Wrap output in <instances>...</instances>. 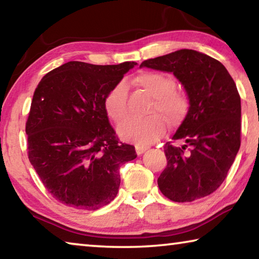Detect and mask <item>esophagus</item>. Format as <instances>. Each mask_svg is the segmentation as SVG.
<instances>
[{
    "mask_svg": "<svg viewBox=\"0 0 259 259\" xmlns=\"http://www.w3.org/2000/svg\"><path fill=\"white\" fill-rule=\"evenodd\" d=\"M148 147L146 146H139V145H136V153H137L138 155H142L144 152L147 151Z\"/></svg>",
    "mask_w": 259,
    "mask_h": 259,
    "instance_id": "obj_1",
    "label": "esophagus"
}]
</instances>
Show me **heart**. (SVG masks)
Here are the masks:
<instances>
[{"mask_svg": "<svg viewBox=\"0 0 259 259\" xmlns=\"http://www.w3.org/2000/svg\"><path fill=\"white\" fill-rule=\"evenodd\" d=\"M131 83L153 98L146 119H128L119 125L117 133L125 142L147 146L159 140L165 133V122L170 126L179 124L190 106L187 96L177 90V82L171 75L161 72H144L135 76ZM109 120L119 123L128 115L126 87L117 83L107 94L104 102Z\"/></svg>", "mask_w": 259, "mask_h": 259, "instance_id": "obj_1", "label": "heart"}]
</instances>
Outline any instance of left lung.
I'll use <instances>...</instances> for the list:
<instances>
[{
  "mask_svg": "<svg viewBox=\"0 0 259 259\" xmlns=\"http://www.w3.org/2000/svg\"><path fill=\"white\" fill-rule=\"evenodd\" d=\"M171 72L185 88L190 108L174 140L164 145L165 169L157 178L162 194L191 202L211 194L225 181L241 144V98L224 65L182 49L144 60L140 67Z\"/></svg>",
  "mask_w": 259,
  "mask_h": 259,
  "instance_id": "obj_1",
  "label": "left lung"
}]
</instances>
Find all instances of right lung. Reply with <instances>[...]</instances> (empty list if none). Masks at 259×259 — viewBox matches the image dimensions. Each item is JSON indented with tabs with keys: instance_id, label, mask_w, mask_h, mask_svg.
<instances>
[{
	"instance_id": "right-lung-1",
	"label": "right lung",
	"mask_w": 259,
	"mask_h": 259,
	"mask_svg": "<svg viewBox=\"0 0 259 259\" xmlns=\"http://www.w3.org/2000/svg\"><path fill=\"white\" fill-rule=\"evenodd\" d=\"M135 65L68 61L46 74L35 89L26 121L27 154L59 202L96 210L116 196L120 165L137 154L120 142L104 102Z\"/></svg>"
}]
</instances>
